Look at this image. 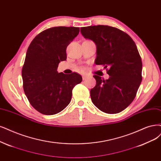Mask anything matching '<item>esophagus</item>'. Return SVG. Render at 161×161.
Masks as SVG:
<instances>
[{"label": "esophagus", "instance_id": "34e87169", "mask_svg": "<svg viewBox=\"0 0 161 161\" xmlns=\"http://www.w3.org/2000/svg\"><path fill=\"white\" fill-rule=\"evenodd\" d=\"M87 77H88V75H87V74H83V80H85Z\"/></svg>", "mask_w": 161, "mask_h": 161}]
</instances>
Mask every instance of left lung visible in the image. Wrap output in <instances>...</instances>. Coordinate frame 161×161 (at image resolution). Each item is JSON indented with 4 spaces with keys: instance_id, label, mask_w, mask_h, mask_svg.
<instances>
[{
    "instance_id": "1",
    "label": "left lung",
    "mask_w": 161,
    "mask_h": 161,
    "mask_svg": "<svg viewBox=\"0 0 161 161\" xmlns=\"http://www.w3.org/2000/svg\"><path fill=\"white\" fill-rule=\"evenodd\" d=\"M85 38L97 47L95 63L103 65L109 75H93L96 85L90 90L93 103L106 114H114L131 103L142 81V61L133 39L121 30L105 25L81 28Z\"/></svg>"
}]
</instances>
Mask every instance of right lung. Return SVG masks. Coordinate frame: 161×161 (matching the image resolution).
<instances>
[{
  "mask_svg": "<svg viewBox=\"0 0 161 161\" xmlns=\"http://www.w3.org/2000/svg\"><path fill=\"white\" fill-rule=\"evenodd\" d=\"M79 32V27L50 28L38 34L28 47L22 69L23 88L30 103L41 114L51 115L64 109L73 88L82 81L75 72L57 71L59 63L67 58V46Z\"/></svg>",
  "mask_w": 161,
  "mask_h": 161,
  "instance_id": "right-lung-1",
  "label": "right lung"
}]
</instances>
